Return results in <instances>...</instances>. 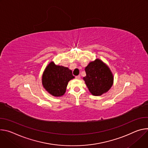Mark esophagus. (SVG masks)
I'll use <instances>...</instances> for the list:
<instances>
[{
	"label": "esophagus",
	"mask_w": 148,
	"mask_h": 148,
	"mask_svg": "<svg viewBox=\"0 0 148 148\" xmlns=\"http://www.w3.org/2000/svg\"><path fill=\"white\" fill-rule=\"evenodd\" d=\"M76 79H80V75L76 76Z\"/></svg>",
	"instance_id": "obj_1"
}]
</instances>
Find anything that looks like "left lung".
Wrapping results in <instances>:
<instances>
[{
  "mask_svg": "<svg viewBox=\"0 0 148 148\" xmlns=\"http://www.w3.org/2000/svg\"><path fill=\"white\" fill-rule=\"evenodd\" d=\"M85 82L93 96H101L111 88L113 84V75L109 67L102 60L96 59L90 62L85 68Z\"/></svg>",
  "mask_w": 148,
  "mask_h": 148,
  "instance_id": "1",
  "label": "left lung"
}]
</instances>
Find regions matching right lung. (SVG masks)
<instances>
[{
  "label": "right lung",
  "instance_id": "obj_1",
  "mask_svg": "<svg viewBox=\"0 0 148 148\" xmlns=\"http://www.w3.org/2000/svg\"><path fill=\"white\" fill-rule=\"evenodd\" d=\"M74 78L72 71L68 68L57 65L52 61L44 70L42 83L49 94L55 97H60L65 93L69 82Z\"/></svg>",
  "mask_w": 148,
  "mask_h": 148
}]
</instances>
